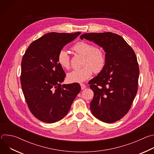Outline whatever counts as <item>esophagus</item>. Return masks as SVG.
<instances>
[{"label":"esophagus","mask_w":154,"mask_h":154,"mask_svg":"<svg viewBox=\"0 0 154 154\" xmlns=\"http://www.w3.org/2000/svg\"><path fill=\"white\" fill-rule=\"evenodd\" d=\"M80 86H81V89L82 90H84L85 88H86V85L85 84H83V83L80 84Z\"/></svg>","instance_id":"1"}]
</instances>
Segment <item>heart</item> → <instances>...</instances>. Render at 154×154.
Segmentation results:
<instances>
[{"label": "heart", "mask_w": 154, "mask_h": 154, "mask_svg": "<svg viewBox=\"0 0 154 154\" xmlns=\"http://www.w3.org/2000/svg\"><path fill=\"white\" fill-rule=\"evenodd\" d=\"M72 50L76 54L83 56L82 64L83 66L75 69L67 74L69 82L81 83L90 79L93 72L95 74L101 72L104 69L106 58L105 51L100 48L96 47L94 45L83 41L76 42L72 47ZM57 63L65 69L70 67V56L64 49L59 51L57 58Z\"/></svg>", "instance_id": "obj_1"}]
</instances>
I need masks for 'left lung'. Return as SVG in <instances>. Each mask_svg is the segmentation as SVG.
Instances as JSON below:
<instances>
[{"label": "left lung", "instance_id": "left-lung-1", "mask_svg": "<svg viewBox=\"0 0 154 154\" xmlns=\"http://www.w3.org/2000/svg\"><path fill=\"white\" fill-rule=\"evenodd\" d=\"M84 38L103 48L106 58L103 71L89 82L94 92L91 111L102 122H116L128 113L137 93L140 71L137 56L116 33H84L80 39Z\"/></svg>", "mask_w": 154, "mask_h": 154}]
</instances>
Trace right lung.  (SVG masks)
<instances>
[{
	"instance_id": "right-lung-1",
	"label": "right lung",
	"mask_w": 154,
	"mask_h": 154,
	"mask_svg": "<svg viewBox=\"0 0 154 154\" xmlns=\"http://www.w3.org/2000/svg\"><path fill=\"white\" fill-rule=\"evenodd\" d=\"M81 33L52 32L32 42L21 62L22 90L33 115L42 122L63 118L80 92L78 83L63 85L65 72L58 64V53Z\"/></svg>"
}]
</instances>
